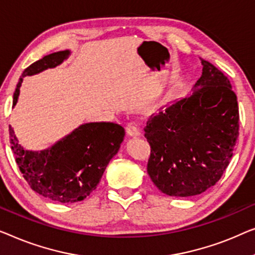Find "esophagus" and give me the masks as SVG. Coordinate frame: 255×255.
I'll return each mask as SVG.
<instances>
[{"label":"esophagus","mask_w":255,"mask_h":255,"mask_svg":"<svg viewBox=\"0 0 255 255\" xmlns=\"http://www.w3.org/2000/svg\"><path fill=\"white\" fill-rule=\"evenodd\" d=\"M126 131L128 135L130 136H139L141 135V129L137 126V124H135L134 121H129L126 125Z\"/></svg>","instance_id":"1"}]
</instances>
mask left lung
Returning a JSON list of instances; mask_svg holds the SVG:
<instances>
[{
	"label": "left lung",
	"mask_w": 255,
	"mask_h": 255,
	"mask_svg": "<svg viewBox=\"0 0 255 255\" xmlns=\"http://www.w3.org/2000/svg\"><path fill=\"white\" fill-rule=\"evenodd\" d=\"M202 75L188 98L150 116L146 165L156 187L170 196L198 195L220 180L239 135V109L230 81L201 59Z\"/></svg>",
	"instance_id": "8db88e82"
}]
</instances>
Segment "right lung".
<instances>
[{"label": "right lung", "instance_id": "obj_1", "mask_svg": "<svg viewBox=\"0 0 255 255\" xmlns=\"http://www.w3.org/2000/svg\"><path fill=\"white\" fill-rule=\"evenodd\" d=\"M68 55L69 51L52 53L28 66L17 84L12 105L18 99L23 77L54 68ZM9 135L16 163L30 187L52 201L71 203L84 200L95 191L124 141L125 128L114 123L85 124L42 151L25 150L11 126Z\"/></svg>", "mask_w": 255, "mask_h": 255}]
</instances>
